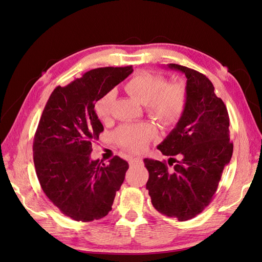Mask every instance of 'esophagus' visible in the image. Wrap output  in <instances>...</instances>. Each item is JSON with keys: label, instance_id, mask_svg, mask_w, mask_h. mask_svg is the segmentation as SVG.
Here are the masks:
<instances>
[{"label": "esophagus", "instance_id": "esophagus-1", "mask_svg": "<svg viewBox=\"0 0 262 262\" xmlns=\"http://www.w3.org/2000/svg\"><path fill=\"white\" fill-rule=\"evenodd\" d=\"M139 162H141V158H130L129 159V163H130V165H133V164H136V163H139Z\"/></svg>", "mask_w": 262, "mask_h": 262}]
</instances>
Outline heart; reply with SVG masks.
<instances>
[{"mask_svg": "<svg viewBox=\"0 0 262 262\" xmlns=\"http://www.w3.org/2000/svg\"><path fill=\"white\" fill-rule=\"evenodd\" d=\"M126 93L143 103L146 113L162 124H172L182 116L187 104V89L182 82L165 83L162 76L148 71L138 72L124 84ZM113 93L109 92L94 103V112L99 120L105 121L110 116ZM157 133L156 126L143 122L122 125L116 131L117 142L122 148L141 152Z\"/></svg>", "mask_w": 262, "mask_h": 262, "instance_id": "heart-1", "label": "heart"}]
</instances>
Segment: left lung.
<instances>
[{"label":"left lung","mask_w":262,"mask_h":262,"mask_svg":"<svg viewBox=\"0 0 262 262\" xmlns=\"http://www.w3.org/2000/svg\"><path fill=\"white\" fill-rule=\"evenodd\" d=\"M168 68L187 78V104L169 136L158 145L167 162L144 159L149 171L146 190L157 211L179 221L192 219L209 206L223 169L230 162L233 143L229 138V114L205 74L170 63ZM174 156H179L177 161ZM172 162L171 163L170 161Z\"/></svg>","instance_id":"obj_1"}]
</instances>
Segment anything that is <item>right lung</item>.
<instances>
[{"label": "right lung", "mask_w": 262, "mask_h": 262, "mask_svg": "<svg viewBox=\"0 0 262 262\" xmlns=\"http://www.w3.org/2000/svg\"><path fill=\"white\" fill-rule=\"evenodd\" d=\"M132 72V66L93 69L56 86L43 110L33 141L37 179L50 201L75 221L105 216L124 181L125 160L116 156L104 164L90 153L103 131L94 103Z\"/></svg>", "instance_id": "1"}]
</instances>
